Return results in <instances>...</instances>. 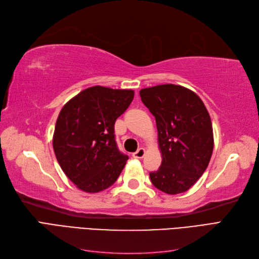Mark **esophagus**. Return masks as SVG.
Listing matches in <instances>:
<instances>
[{
    "label": "esophagus",
    "mask_w": 259,
    "mask_h": 259,
    "mask_svg": "<svg viewBox=\"0 0 259 259\" xmlns=\"http://www.w3.org/2000/svg\"><path fill=\"white\" fill-rule=\"evenodd\" d=\"M145 153H146L145 149L144 148H139L136 152L133 153V156H134V158H136V159H142V158H144Z\"/></svg>",
    "instance_id": "esophagus-1"
}]
</instances>
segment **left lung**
I'll return each instance as SVG.
<instances>
[{
    "instance_id": "obj_1",
    "label": "left lung",
    "mask_w": 259,
    "mask_h": 259,
    "mask_svg": "<svg viewBox=\"0 0 259 259\" xmlns=\"http://www.w3.org/2000/svg\"><path fill=\"white\" fill-rule=\"evenodd\" d=\"M154 117L162 154L161 166L151 171V183L167 194L183 193L204 173L214 148L211 121L194 92L174 84L139 92Z\"/></svg>"
}]
</instances>
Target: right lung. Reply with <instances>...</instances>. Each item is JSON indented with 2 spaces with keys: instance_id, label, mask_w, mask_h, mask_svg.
<instances>
[{
  "instance_id": "add662e5",
  "label": "right lung",
  "mask_w": 259,
  "mask_h": 259,
  "mask_svg": "<svg viewBox=\"0 0 259 259\" xmlns=\"http://www.w3.org/2000/svg\"><path fill=\"white\" fill-rule=\"evenodd\" d=\"M134 98L132 90L93 86L62 107L53 136L61 169L80 190L96 193L112 186L128 160L115 143V120Z\"/></svg>"
}]
</instances>
